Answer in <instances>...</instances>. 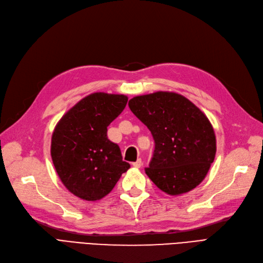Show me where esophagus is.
<instances>
[{
  "label": "esophagus",
  "mask_w": 263,
  "mask_h": 263,
  "mask_svg": "<svg viewBox=\"0 0 263 263\" xmlns=\"http://www.w3.org/2000/svg\"><path fill=\"white\" fill-rule=\"evenodd\" d=\"M141 164H142V161H141V159H138L137 161L133 163V166H134V167H137V168H139V167L141 166Z\"/></svg>",
  "instance_id": "esophagus-1"
}]
</instances>
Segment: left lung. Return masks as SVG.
I'll use <instances>...</instances> for the list:
<instances>
[{
    "label": "left lung",
    "mask_w": 263,
    "mask_h": 263,
    "mask_svg": "<svg viewBox=\"0 0 263 263\" xmlns=\"http://www.w3.org/2000/svg\"><path fill=\"white\" fill-rule=\"evenodd\" d=\"M130 111L147 126L155 152L146 174L171 196L185 194L204 179L216 152L208 117L182 95L168 91L134 97Z\"/></svg>",
    "instance_id": "8db88e82"
}]
</instances>
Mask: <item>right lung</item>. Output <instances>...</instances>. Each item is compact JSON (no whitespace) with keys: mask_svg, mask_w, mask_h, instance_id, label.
<instances>
[{"mask_svg":"<svg viewBox=\"0 0 263 263\" xmlns=\"http://www.w3.org/2000/svg\"><path fill=\"white\" fill-rule=\"evenodd\" d=\"M127 100L124 95L91 93L63 115L54 128V167L64 186L80 199L100 200L130 167L106 135L107 126L123 112Z\"/></svg>","mask_w":263,"mask_h":263,"instance_id":"obj_1","label":"right lung"}]
</instances>
